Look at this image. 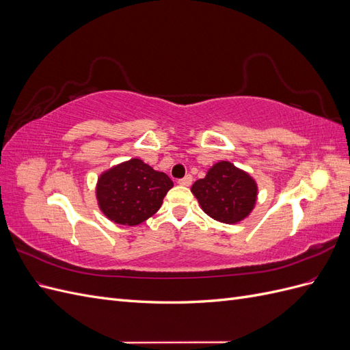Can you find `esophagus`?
I'll use <instances>...</instances> for the list:
<instances>
[{"mask_svg":"<svg viewBox=\"0 0 350 350\" xmlns=\"http://www.w3.org/2000/svg\"><path fill=\"white\" fill-rule=\"evenodd\" d=\"M191 183H193V176H191V175H185L184 178L178 179V184H179V185H184V187L191 185Z\"/></svg>","mask_w":350,"mask_h":350,"instance_id":"esophagus-1","label":"esophagus"}]
</instances>
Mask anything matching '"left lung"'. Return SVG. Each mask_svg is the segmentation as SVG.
Instances as JSON below:
<instances>
[{
    "mask_svg": "<svg viewBox=\"0 0 350 350\" xmlns=\"http://www.w3.org/2000/svg\"><path fill=\"white\" fill-rule=\"evenodd\" d=\"M191 191L210 217L228 225L245 219L257 200L256 181L225 161L211 166L206 178L194 183Z\"/></svg>",
    "mask_w": 350,
    "mask_h": 350,
    "instance_id": "obj_1",
    "label": "left lung"
}]
</instances>
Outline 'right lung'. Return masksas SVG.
<instances>
[{
  "label": "right lung",
  "instance_id": "add662e5",
  "mask_svg": "<svg viewBox=\"0 0 350 350\" xmlns=\"http://www.w3.org/2000/svg\"><path fill=\"white\" fill-rule=\"evenodd\" d=\"M172 179L140 159H131L103 172L96 196L103 215L115 224L134 226L161 208Z\"/></svg>",
  "mask_w": 350,
  "mask_h": 350
}]
</instances>
